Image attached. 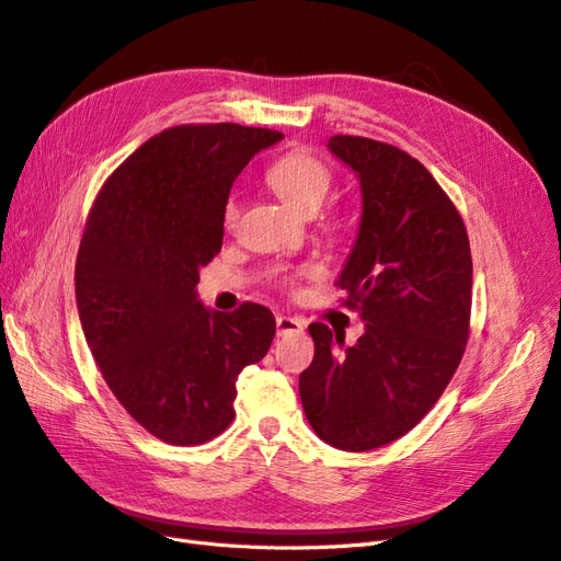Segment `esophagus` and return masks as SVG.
<instances>
[{"instance_id": "1", "label": "esophagus", "mask_w": 561, "mask_h": 561, "mask_svg": "<svg viewBox=\"0 0 561 561\" xmlns=\"http://www.w3.org/2000/svg\"><path fill=\"white\" fill-rule=\"evenodd\" d=\"M276 328H278V336H290V334L304 332V322L297 318H290V316H278Z\"/></svg>"}]
</instances>
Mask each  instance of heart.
<instances>
[{"label":"heart","instance_id":"1","mask_svg":"<svg viewBox=\"0 0 561 561\" xmlns=\"http://www.w3.org/2000/svg\"><path fill=\"white\" fill-rule=\"evenodd\" d=\"M266 184L274 194L299 215H313L325 203L332 190V173L311 151H287L266 168ZM239 219V201L227 198L222 210L225 229H233ZM301 274H311V268H301Z\"/></svg>","mask_w":561,"mask_h":561}]
</instances>
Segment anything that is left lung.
<instances>
[{
  "label": "left lung",
  "instance_id": "obj_1",
  "mask_svg": "<svg viewBox=\"0 0 561 561\" xmlns=\"http://www.w3.org/2000/svg\"><path fill=\"white\" fill-rule=\"evenodd\" d=\"M332 154L360 180L358 239L336 285L365 320L353 346L309 325L313 363L299 375L311 428L344 451L410 433L443 396L470 332L472 260L463 219L407 151L334 135Z\"/></svg>",
  "mask_w": 561,
  "mask_h": 561
}]
</instances>
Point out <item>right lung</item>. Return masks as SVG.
<instances>
[{
    "instance_id": "add662e5",
    "label": "right lung",
    "mask_w": 561,
    "mask_h": 561,
    "mask_svg": "<svg viewBox=\"0 0 561 561\" xmlns=\"http://www.w3.org/2000/svg\"><path fill=\"white\" fill-rule=\"evenodd\" d=\"M280 138L239 124L168 128L116 168L89 213L75 268L81 328L116 400L161 443L222 433L236 379L274 342L266 307L210 311L196 283L222 248L233 180Z\"/></svg>"
}]
</instances>
